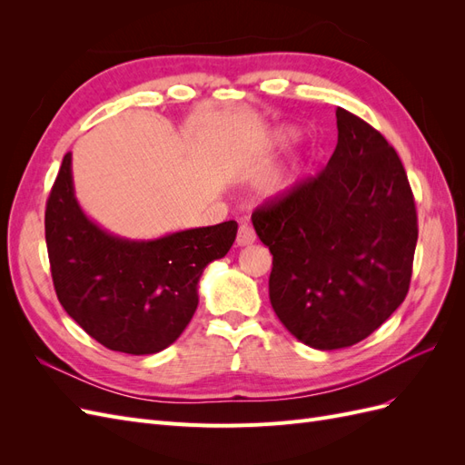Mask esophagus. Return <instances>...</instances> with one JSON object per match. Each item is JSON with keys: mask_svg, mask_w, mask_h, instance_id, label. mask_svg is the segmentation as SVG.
I'll use <instances>...</instances> for the list:
<instances>
[{"mask_svg": "<svg viewBox=\"0 0 465 465\" xmlns=\"http://www.w3.org/2000/svg\"><path fill=\"white\" fill-rule=\"evenodd\" d=\"M256 241V232H254V229L250 227V224H241V227H238V234H236V244L238 246H248V244H252Z\"/></svg>", "mask_w": 465, "mask_h": 465, "instance_id": "esophagus-1", "label": "esophagus"}]
</instances>
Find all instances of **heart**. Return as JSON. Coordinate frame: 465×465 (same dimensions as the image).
I'll return each instance as SVG.
<instances>
[{"label":"heart","instance_id":"1","mask_svg":"<svg viewBox=\"0 0 465 465\" xmlns=\"http://www.w3.org/2000/svg\"><path fill=\"white\" fill-rule=\"evenodd\" d=\"M272 190V193H283L285 190H287V184H283V182H275V184L270 188Z\"/></svg>","mask_w":465,"mask_h":465}]
</instances>
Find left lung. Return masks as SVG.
I'll list each match as a JSON object with an SVG mask.
<instances>
[{"mask_svg": "<svg viewBox=\"0 0 465 465\" xmlns=\"http://www.w3.org/2000/svg\"><path fill=\"white\" fill-rule=\"evenodd\" d=\"M326 168L262 203L252 223L270 248V301L308 347H351L403 302L413 272L417 211L405 168L371 124L335 110Z\"/></svg>", "mask_w": 465, "mask_h": 465, "instance_id": "1", "label": "left lung"}]
</instances>
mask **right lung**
<instances>
[{
    "instance_id": "add662e5",
    "label": "right lung",
    "mask_w": 465,
    "mask_h": 465,
    "mask_svg": "<svg viewBox=\"0 0 465 465\" xmlns=\"http://www.w3.org/2000/svg\"><path fill=\"white\" fill-rule=\"evenodd\" d=\"M45 229L64 311L101 345L153 355L186 330L205 265L227 254L238 224L224 221L154 241L110 234L81 211L67 153L46 202Z\"/></svg>"
}]
</instances>
